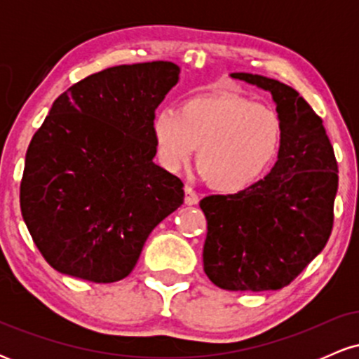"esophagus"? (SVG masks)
<instances>
[{
  "instance_id": "esophagus-1",
  "label": "esophagus",
  "mask_w": 359,
  "mask_h": 359,
  "mask_svg": "<svg viewBox=\"0 0 359 359\" xmlns=\"http://www.w3.org/2000/svg\"><path fill=\"white\" fill-rule=\"evenodd\" d=\"M184 192H185V197H184V203H185V204H187V205H194V204L199 203V196H197L196 191H194L192 187H189V185H185Z\"/></svg>"
}]
</instances>
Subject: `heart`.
<instances>
[{
	"mask_svg": "<svg viewBox=\"0 0 359 359\" xmlns=\"http://www.w3.org/2000/svg\"><path fill=\"white\" fill-rule=\"evenodd\" d=\"M156 160L177 172L197 149L201 174L216 191L238 194L255 187L277 163L285 126L271 106L240 94H205L162 108L150 123Z\"/></svg>",
	"mask_w": 359,
	"mask_h": 359,
	"instance_id": "heart-1",
	"label": "heart"
}]
</instances>
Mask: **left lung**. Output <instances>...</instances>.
Listing matches in <instances>:
<instances>
[{"instance_id":"left-lung-1","label":"left lung","mask_w":359,"mask_h":359,"mask_svg":"<svg viewBox=\"0 0 359 359\" xmlns=\"http://www.w3.org/2000/svg\"><path fill=\"white\" fill-rule=\"evenodd\" d=\"M231 77L269 90L285 138L277 163L255 187L201 201L208 219L204 271L224 290H278L331 236L336 156L323 119L297 90L258 74L233 72Z\"/></svg>"}]
</instances>
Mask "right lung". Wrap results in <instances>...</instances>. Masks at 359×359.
Masks as SVG:
<instances>
[{
	"instance_id": "1",
	"label": "right lung",
	"mask_w": 359,
	"mask_h": 359,
	"mask_svg": "<svg viewBox=\"0 0 359 359\" xmlns=\"http://www.w3.org/2000/svg\"><path fill=\"white\" fill-rule=\"evenodd\" d=\"M179 74L167 60L116 65L53 101L20 185L23 221L52 269L96 283L125 278L184 203L180 179L154 163L150 133Z\"/></svg>"
}]
</instances>
